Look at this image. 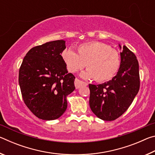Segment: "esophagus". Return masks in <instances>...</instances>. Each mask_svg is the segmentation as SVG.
<instances>
[{
	"label": "esophagus",
	"mask_w": 155,
	"mask_h": 155,
	"mask_svg": "<svg viewBox=\"0 0 155 155\" xmlns=\"http://www.w3.org/2000/svg\"><path fill=\"white\" fill-rule=\"evenodd\" d=\"M74 85H75L76 89H78L81 87H82L83 85H87V83L84 82V81H83L79 80L78 78H76L74 81Z\"/></svg>",
	"instance_id": "obj_1"
}]
</instances>
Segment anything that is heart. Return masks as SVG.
I'll use <instances>...</instances> for the list:
<instances>
[{
	"mask_svg": "<svg viewBox=\"0 0 155 155\" xmlns=\"http://www.w3.org/2000/svg\"><path fill=\"white\" fill-rule=\"evenodd\" d=\"M77 52L69 48L63 52L62 57L69 72L74 73L87 67L82 76L94 78L98 82L111 80L116 74L121 65V57L116 49L101 41H91L80 44Z\"/></svg>",
	"mask_w": 155,
	"mask_h": 155,
	"instance_id": "1",
	"label": "heart"
}]
</instances>
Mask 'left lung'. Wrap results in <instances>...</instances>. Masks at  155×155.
<instances>
[{
    "mask_svg": "<svg viewBox=\"0 0 155 155\" xmlns=\"http://www.w3.org/2000/svg\"><path fill=\"white\" fill-rule=\"evenodd\" d=\"M120 57L121 65L112 80L98 85H89L91 111L100 119L106 121L121 116L140 90L139 64L135 54L124 46Z\"/></svg>",
    "mask_w": 155,
    "mask_h": 155,
    "instance_id": "obj_1",
    "label": "left lung"
}]
</instances>
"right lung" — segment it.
<instances>
[{
  "mask_svg": "<svg viewBox=\"0 0 155 155\" xmlns=\"http://www.w3.org/2000/svg\"><path fill=\"white\" fill-rule=\"evenodd\" d=\"M65 41L56 40L31 48L19 70V85L26 105L38 118H59L67 109L66 96L74 90L75 77L68 73L61 53Z\"/></svg>",
  "mask_w": 155,
  "mask_h": 155,
  "instance_id": "right-lung-1",
  "label": "right lung"
}]
</instances>
